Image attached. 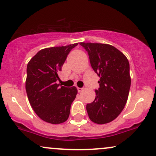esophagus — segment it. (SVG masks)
I'll return each instance as SVG.
<instances>
[{
	"label": "esophagus",
	"mask_w": 156,
	"mask_h": 156,
	"mask_svg": "<svg viewBox=\"0 0 156 156\" xmlns=\"http://www.w3.org/2000/svg\"><path fill=\"white\" fill-rule=\"evenodd\" d=\"M83 90V88H80V87H78V92H81V91Z\"/></svg>",
	"instance_id": "esophagus-1"
}]
</instances>
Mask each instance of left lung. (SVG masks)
Masks as SVG:
<instances>
[{
	"label": "left lung",
	"instance_id": "8db88e82",
	"mask_svg": "<svg viewBox=\"0 0 156 156\" xmlns=\"http://www.w3.org/2000/svg\"><path fill=\"white\" fill-rule=\"evenodd\" d=\"M89 54L91 66L100 77L95 99L87 105L89 119L99 125L115 119L128 101L131 78L125 55L108 44L80 42Z\"/></svg>",
	"mask_w": 156,
	"mask_h": 156
}]
</instances>
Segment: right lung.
Returning <instances> with one entry per match:
<instances>
[{"mask_svg":"<svg viewBox=\"0 0 156 156\" xmlns=\"http://www.w3.org/2000/svg\"><path fill=\"white\" fill-rule=\"evenodd\" d=\"M75 43L40 50L27 65L26 89L32 108L41 119L60 124L67 120L78 90L56 83L58 73Z\"/></svg>","mask_w":156,"mask_h":156,"instance_id":"obj_1","label":"right lung"}]
</instances>
